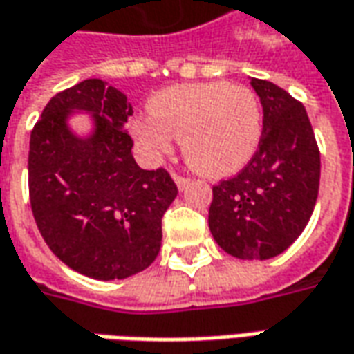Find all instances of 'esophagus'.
Returning <instances> with one entry per match:
<instances>
[{
  "label": "esophagus",
  "mask_w": 354,
  "mask_h": 354,
  "mask_svg": "<svg viewBox=\"0 0 354 354\" xmlns=\"http://www.w3.org/2000/svg\"><path fill=\"white\" fill-rule=\"evenodd\" d=\"M174 182H176V185L180 187V189H185L187 187V184L192 182L187 176H182V174H174Z\"/></svg>",
  "instance_id": "34e87169"
}]
</instances>
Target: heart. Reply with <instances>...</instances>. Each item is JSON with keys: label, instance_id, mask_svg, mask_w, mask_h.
I'll use <instances>...</instances> for the list:
<instances>
[{"label": "heart", "instance_id": "b5f03b06", "mask_svg": "<svg viewBox=\"0 0 354 354\" xmlns=\"http://www.w3.org/2000/svg\"><path fill=\"white\" fill-rule=\"evenodd\" d=\"M151 115L132 122V134L151 155L182 138L185 160L207 176L241 170L259 147L263 113L253 91L226 82L178 84L149 101Z\"/></svg>", "mask_w": 354, "mask_h": 354}]
</instances>
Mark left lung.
<instances>
[{
  "mask_svg": "<svg viewBox=\"0 0 354 354\" xmlns=\"http://www.w3.org/2000/svg\"><path fill=\"white\" fill-rule=\"evenodd\" d=\"M263 105V136L239 174L212 185L209 228L243 261L283 253L305 230L320 184V151L303 103L280 86L251 78Z\"/></svg>",
  "mask_w": 354,
  "mask_h": 354,
  "instance_id": "left-lung-1",
  "label": "left lung"
}]
</instances>
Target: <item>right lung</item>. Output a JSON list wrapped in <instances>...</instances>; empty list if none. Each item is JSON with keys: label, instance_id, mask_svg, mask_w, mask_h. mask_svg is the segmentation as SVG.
I'll return each instance as SVG.
<instances>
[{"label": "right lung", "instance_id": "obj_1", "mask_svg": "<svg viewBox=\"0 0 354 354\" xmlns=\"http://www.w3.org/2000/svg\"><path fill=\"white\" fill-rule=\"evenodd\" d=\"M86 110L94 134L78 138L66 118ZM132 105L100 78L51 97L30 134L28 192L49 249L93 280H122L157 259L162 216L178 195L165 169L143 170L126 122Z\"/></svg>", "mask_w": 354, "mask_h": 354}]
</instances>
